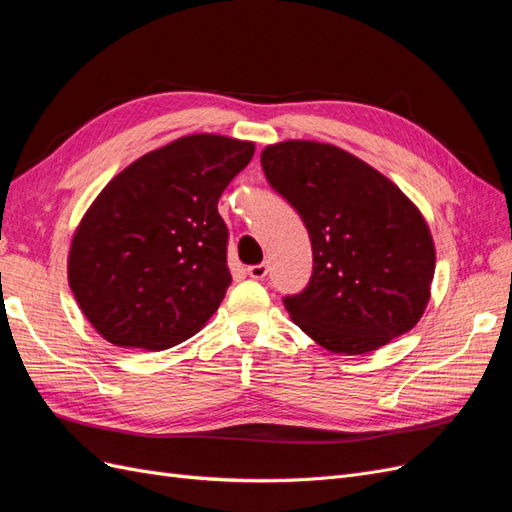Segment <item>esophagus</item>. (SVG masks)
Instances as JSON below:
<instances>
[{"label":"esophagus","instance_id":"1","mask_svg":"<svg viewBox=\"0 0 512 512\" xmlns=\"http://www.w3.org/2000/svg\"><path fill=\"white\" fill-rule=\"evenodd\" d=\"M246 274H249L255 280H263V278H266V274H268V266H266V263H257V266L246 268Z\"/></svg>","mask_w":512,"mask_h":512}]
</instances>
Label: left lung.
I'll use <instances>...</instances> for the list:
<instances>
[{
	"mask_svg": "<svg viewBox=\"0 0 512 512\" xmlns=\"http://www.w3.org/2000/svg\"><path fill=\"white\" fill-rule=\"evenodd\" d=\"M261 168L298 210L312 244L306 289L283 300L293 323L344 355L376 351L415 327L436 268L419 208L334 144L278 142L263 148Z\"/></svg>",
	"mask_w": 512,
	"mask_h": 512,
	"instance_id": "8db88e82",
	"label": "left lung"
}]
</instances>
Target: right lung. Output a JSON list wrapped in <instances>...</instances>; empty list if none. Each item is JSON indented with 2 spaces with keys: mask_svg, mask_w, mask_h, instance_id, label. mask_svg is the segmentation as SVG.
I'll list each match as a JSON object with an SVG mask.
<instances>
[{
  "mask_svg": "<svg viewBox=\"0 0 512 512\" xmlns=\"http://www.w3.org/2000/svg\"><path fill=\"white\" fill-rule=\"evenodd\" d=\"M255 144L178 138L114 176L72 238L68 280L82 315L123 349L163 351L200 332L232 283L217 210Z\"/></svg>",
  "mask_w": 512,
  "mask_h": 512,
  "instance_id": "1",
  "label": "right lung"
}]
</instances>
